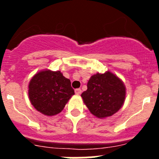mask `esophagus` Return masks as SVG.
<instances>
[{"mask_svg": "<svg viewBox=\"0 0 159 159\" xmlns=\"http://www.w3.org/2000/svg\"><path fill=\"white\" fill-rule=\"evenodd\" d=\"M75 93L76 94V95H80V94L82 93V91H81V89H80V88H77V89L75 90Z\"/></svg>", "mask_w": 159, "mask_h": 159, "instance_id": "esophagus-1", "label": "esophagus"}]
</instances>
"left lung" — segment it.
Instances as JSON below:
<instances>
[{"instance_id":"8db88e82","label":"left lung","mask_w":159,"mask_h":159,"mask_svg":"<svg viewBox=\"0 0 159 159\" xmlns=\"http://www.w3.org/2000/svg\"><path fill=\"white\" fill-rule=\"evenodd\" d=\"M126 96L123 81L111 71L97 73L90 78L81 97L90 112L98 118L111 116L122 107Z\"/></svg>"}]
</instances>
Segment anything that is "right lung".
Listing matches in <instances>:
<instances>
[{
  "label": "right lung",
  "instance_id": "add662e5",
  "mask_svg": "<svg viewBox=\"0 0 159 159\" xmlns=\"http://www.w3.org/2000/svg\"><path fill=\"white\" fill-rule=\"evenodd\" d=\"M74 94L70 80L60 71L47 70L36 73L29 85V96L32 106L48 116L62 111Z\"/></svg>",
  "mask_w": 159,
  "mask_h": 159
}]
</instances>
